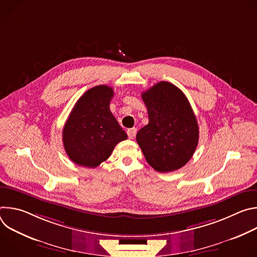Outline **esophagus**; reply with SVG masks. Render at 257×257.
<instances>
[{
    "instance_id": "esophagus-1",
    "label": "esophagus",
    "mask_w": 257,
    "mask_h": 257,
    "mask_svg": "<svg viewBox=\"0 0 257 257\" xmlns=\"http://www.w3.org/2000/svg\"><path fill=\"white\" fill-rule=\"evenodd\" d=\"M136 132H137L136 128H130V129L127 130V135H128V137L130 139H133L135 137V135H136Z\"/></svg>"
}]
</instances>
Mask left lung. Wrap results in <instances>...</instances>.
<instances>
[{
  "label": "left lung",
  "instance_id": "1",
  "mask_svg": "<svg viewBox=\"0 0 257 257\" xmlns=\"http://www.w3.org/2000/svg\"><path fill=\"white\" fill-rule=\"evenodd\" d=\"M149 124L136 135L137 143L156 171L168 173L185 166L198 144L199 129L193 109L174 84L161 81L141 93Z\"/></svg>",
  "mask_w": 257,
  "mask_h": 257
}]
</instances>
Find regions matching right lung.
<instances>
[{
  "mask_svg": "<svg viewBox=\"0 0 257 257\" xmlns=\"http://www.w3.org/2000/svg\"><path fill=\"white\" fill-rule=\"evenodd\" d=\"M114 90L107 85L88 89L75 103L63 129V144L69 159L78 166L96 168L115 146L127 139L109 111Z\"/></svg>",
  "mask_w": 257,
  "mask_h": 257,
  "instance_id": "obj_1",
  "label": "right lung"
}]
</instances>
